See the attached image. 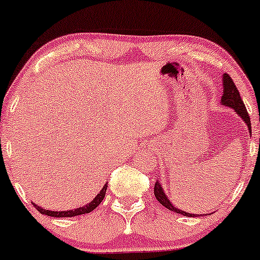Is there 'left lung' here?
Listing matches in <instances>:
<instances>
[{
    "label": "left lung",
    "mask_w": 260,
    "mask_h": 260,
    "mask_svg": "<svg viewBox=\"0 0 260 260\" xmlns=\"http://www.w3.org/2000/svg\"><path fill=\"white\" fill-rule=\"evenodd\" d=\"M222 82H223V93H222V98H221V105L232 108L237 115L243 119V122L248 127V132H249L250 136H252L250 117L248 115L247 108L244 106L243 101H242V98L241 95H239L238 88L236 87L233 80L231 79V76L227 75V74H223V75H222ZM154 195H155L156 200L160 202L162 206L167 207L168 210L174 211V212L176 213H180V215L186 216V217H201L202 216V215H196V213H189L186 212V211H182L180 209H178L176 206H174L173 202L168 199L167 193L164 192V189H162L161 184L159 181H156L155 185H154Z\"/></svg>",
    "instance_id": "1"
}]
</instances>
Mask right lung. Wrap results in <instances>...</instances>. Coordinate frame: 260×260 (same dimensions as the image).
I'll return each mask as SVG.
<instances>
[{
  "label": "right lung",
  "mask_w": 260,
  "mask_h": 260,
  "mask_svg": "<svg viewBox=\"0 0 260 260\" xmlns=\"http://www.w3.org/2000/svg\"><path fill=\"white\" fill-rule=\"evenodd\" d=\"M106 190H107V184L104 185L101 191L96 195V198L90 202V204L85 205V206L78 207V209H74V210H67V211H51V210H47V209H43V207L38 206L37 204H32L34 205L37 210L42 213V215H47L50 216V217H74V216H79V215H85V213L91 212L101 204L102 200L105 199V195H106Z\"/></svg>",
  "instance_id": "obj_1"
}]
</instances>
